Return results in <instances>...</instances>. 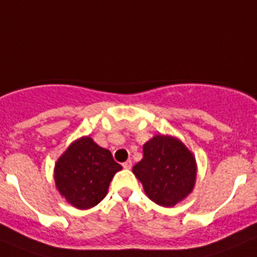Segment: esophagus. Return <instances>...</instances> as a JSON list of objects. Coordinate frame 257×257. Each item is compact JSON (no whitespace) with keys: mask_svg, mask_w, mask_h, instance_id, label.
I'll return each instance as SVG.
<instances>
[{"mask_svg":"<svg viewBox=\"0 0 257 257\" xmlns=\"http://www.w3.org/2000/svg\"><path fill=\"white\" fill-rule=\"evenodd\" d=\"M131 166H133V161L131 160H127L126 162H123L122 163V167H123V169H131Z\"/></svg>","mask_w":257,"mask_h":257,"instance_id":"1","label":"esophagus"}]
</instances>
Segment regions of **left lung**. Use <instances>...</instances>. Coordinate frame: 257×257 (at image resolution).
Masks as SVG:
<instances>
[{
  "instance_id": "left-lung-1",
  "label": "left lung",
  "mask_w": 257,
  "mask_h": 257,
  "mask_svg": "<svg viewBox=\"0 0 257 257\" xmlns=\"http://www.w3.org/2000/svg\"><path fill=\"white\" fill-rule=\"evenodd\" d=\"M144 157L134 166L147 196L163 207H172L192 192L196 160L178 139L157 135L143 147Z\"/></svg>"
}]
</instances>
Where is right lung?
Segmentation results:
<instances>
[{"mask_svg":"<svg viewBox=\"0 0 257 257\" xmlns=\"http://www.w3.org/2000/svg\"><path fill=\"white\" fill-rule=\"evenodd\" d=\"M121 169L108 149L86 136L74 142L58 160L55 183L70 205L86 210L106 196L113 176Z\"/></svg>","mask_w":257,"mask_h":257,"instance_id":"add662e5","label":"right lung"}]
</instances>
